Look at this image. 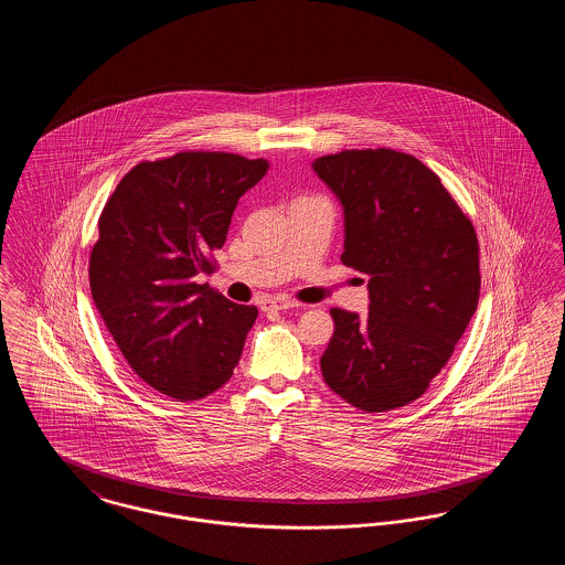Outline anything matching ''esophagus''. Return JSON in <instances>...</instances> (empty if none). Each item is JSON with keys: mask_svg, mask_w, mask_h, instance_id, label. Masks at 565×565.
Wrapping results in <instances>:
<instances>
[{"mask_svg": "<svg viewBox=\"0 0 565 565\" xmlns=\"http://www.w3.org/2000/svg\"><path fill=\"white\" fill-rule=\"evenodd\" d=\"M295 307H298V302L292 298H286V296H273L263 302L265 311H284V309H295Z\"/></svg>", "mask_w": 565, "mask_h": 565, "instance_id": "esophagus-1", "label": "esophagus"}]
</instances>
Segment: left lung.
Segmentation results:
<instances>
[{"label":"left lung","instance_id":"left-lung-1","mask_svg":"<svg viewBox=\"0 0 565 565\" xmlns=\"http://www.w3.org/2000/svg\"><path fill=\"white\" fill-rule=\"evenodd\" d=\"M345 220L343 265L369 279V316L332 309L326 385L383 413L417 401L477 311L481 273L472 222L411 154L345 150L311 162Z\"/></svg>","mask_w":565,"mask_h":565}]
</instances>
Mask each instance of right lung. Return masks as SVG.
Wrapping results in <instances>:
<instances>
[{"label":"right lung","instance_id":"1","mask_svg":"<svg viewBox=\"0 0 565 565\" xmlns=\"http://www.w3.org/2000/svg\"><path fill=\"white\" fill-rule=\"evenodd\" d=\"M267 171V159L226 152L139 162L99 217L88 267L95 307L135 375L180 403L231 379L258 318L194 277L210 269L239 199Z\"/></svg>","mask_w":565,"mask_h":565}]
</instances>
